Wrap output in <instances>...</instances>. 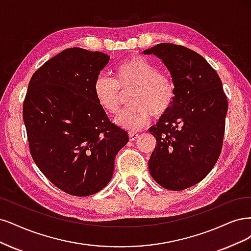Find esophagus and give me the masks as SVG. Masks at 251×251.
I'll return each mask as SVG.
<instances>
[{
  "label": "esophagus",
  "instance_id": "esophagus-1",
  "mask_svg": "<svg viewBox=\"0 0 251 251\" xmlns=\"http://www.w3.org/2000/svg\"><path fill=\"white\" fill-rule=\"evenodd\" d=\"M139 136H140V134L134 133V132H129V140L130 141H135Z\"/></svg>",
  "mask_w": 251,
  "mask_h": 251
}]
</instances>
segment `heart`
<instances>
[{
  "label": "heart",
  "mask_w": 251,
  "mask_h": 251,
  "mask_svg": "<svg viewBox=\"0 0 251 251\" xmlns=\"http://www.w3.org/2000/svg\"><path fill=\"white\" fill-rule=\"evenodd\" d=\"M94 94L107 115L118 114L125 95L129 94L132 104L116 119V123L128 130H137L147 125L152 116L159 119L171 110L176 87L173 78L159 72L154 62L135 55L120 62L112 72V78H97Z\"/></svg>",
  "instance_id": "obj_1"
}]
</instances>
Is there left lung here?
<instances>
[{"label": "left lung", "instance_id": "left-lung-1", "mask_svg": "<svg viewBox=\"0 0 251 251\" xmlns=\"http://www.w3.org/2000/svg\"><path fill=\"white\" fill-rule=\"evenodd\" d=\"M143 53L163 60L176 87L171 110L149 128L156 139L149 171L163 188L181 191L203 179L220 156L227 98L217 72L195 51L163 43Z\"/></svg>", "mask_w": 251, "mask_h": 251}]
</instances>
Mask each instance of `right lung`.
I'll list each match as a JSON object with an SVG mask.
<instances>
[{"instance_id": "1", "label": "right lung", "mask_w": 251, "mask_h": 251, "mask_svg": "<svg viewBox=\"0 0 251 251\" xmlns=\"http://www.w3.org/2000/svg\"><path fill=\"white\" fill-rule=\"evenodd\" d=\"M110 56L71 48L31 77L23 119L30 152L43 174L61 191L90 196L110 181L128 133L110 122L96 100L95 80Z\"/></svg>"}]
</instances>
